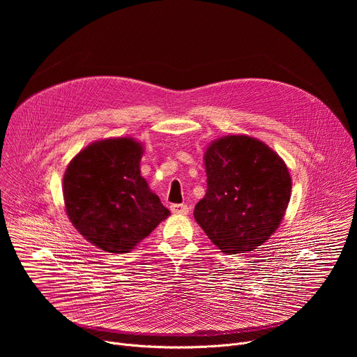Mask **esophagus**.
Returning <instances> with one entry per match:
<instances>
[{
  "instance_id": "1",
  "label": "esophagus",
  "mask_w": 357,
  "mask_h": 357,
  "mask_svg": "<svg viewBox=\"0 0 357 357\" xmlns=\"http://www.w3.org/2000/svg\"><path fill=\"white\" fill-rule=\"evenodd\" d=\"M171 212L172 213H178V215H186L189 212V208L186 205H183V203H174V205H171Z\"/></svg>"
}]
</instances>
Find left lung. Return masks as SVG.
<instances>
[{
    "instance_id": "8db88e82",
    "label": "left lung",
    "mask_w": 357,
    "mask_h": 357,
    "mask_svg": "<svg viewBox=\"0 0 357 357\" xmlns=\"http://www.w3.org/2000/svg\"><path fill=\"white\" fill-rule=\"evenodd\" d=\"M206 195L195 220L223 252H250L281 225L291 197L285 162L263 141L226 135L205 152Z\"/></svg>"
}]
</instances>
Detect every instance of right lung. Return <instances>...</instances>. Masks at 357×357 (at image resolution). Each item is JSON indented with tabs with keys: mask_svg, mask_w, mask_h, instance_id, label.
I'll list each match as a JSON object with an SVG mask.
<instances>
[{
	"mask_svg": "<svg viewBox=\"0 0 357 357\" xmlns=\"http://www.w3.org/2000/svg\"><path fill=\"white\" fill-rule=\"evenodd\" d=\"M142 144L107 138L82 149L63 176L75 229L107 252H128L171 213L141 176Z\"/></svg>",
	"mask_w": 357,
	"mask_h": 357,
	"instance_id": "add662e5",
	"label": "right lung"
}]
</instances>
